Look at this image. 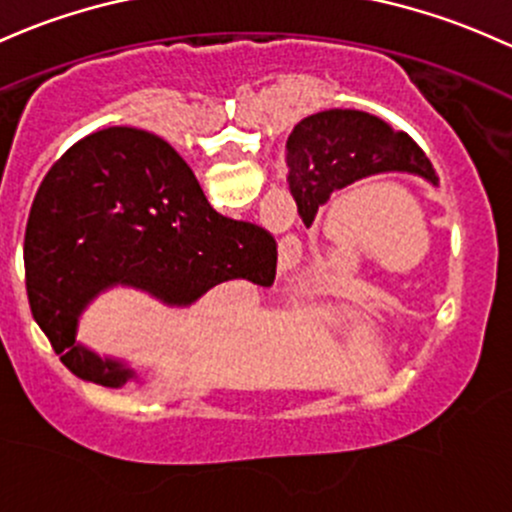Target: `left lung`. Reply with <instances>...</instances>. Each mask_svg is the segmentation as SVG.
<instances>
[{
    "mask_svg": "<svg viewBox=\"0 0 512 512\" xmlns=\"http://www.w3.org/2000/svg\"><path fill=\"white\" fill-rule=\"evenodd\" d=\"M285 163L305 224H312L334 192L368 175L412 173L437 185L430 158L405 131L359 109H324L295 124Z\"/></svg>",
    "mask_w": 512,
    "mask_h": 512,
    "instance_id": "1",
    "label": "left lung"
}]
</instances>
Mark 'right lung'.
Masks as SVG:
<instances>
[{"label":"right lung","mask_w":512,"mask_h":512,"mask_svg":"<svg viewBox=\"0 0 512 512\" xmlns=\"http://www.w3.org/2000/svg\"><path fill=\"white\" fill-rule=\"evenodd\" d=\"M276 261L266 229L214 212L178 151L134 126L95 131L53 163L24 239L34 320L75 376L107 388L136 373L75 339L97 295L124 285L188 307L234 278L271 285Z\"/></svg>","instance_id":"right-lung-1"}]
</instances>
